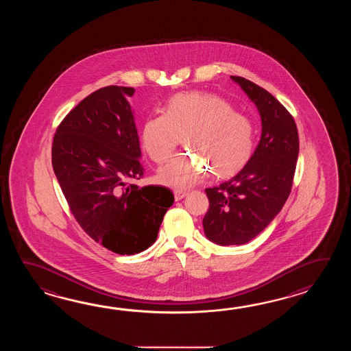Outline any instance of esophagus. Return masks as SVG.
<instances>
[{"mask_svg":"<svg viewBox=\"0 0 351 351\" xmlns=\"http://www.w3.org/2000/svg\"><path fill=\"white\" fill-rule=\"evenodd\" d=\"M186 195V192H183V191H174V198H176V201L183 199Z\"/></svg>","mask_w":351,"mask_h":351,"instance_id":"obj_1","label":"esophagus"}]
</instances>
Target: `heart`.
Listing matches in <instances>:
<instances>
[{
  "label": "heart",
  "instance_id": "1",
  "mask_svg": "<svg viewBox=\"0 0 351 351\" xmlns=\"http://www.w3.org/2000/svg\"><path fill=\"white\" fill-rule=\"evenodd\" d=\"M182 136L195 154L176 156L159 171L160 182L176 189L201 183L212 169L217 176L237 172L254 152L251 119L208 91L177 94L167 101L165 114L143 124V148L158 165L172 156Z\"/></svg>",
  "mask_w": 351,
  "mask_h": 351
}]
</instances>
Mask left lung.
Returning a JSON list of instances; mask_svg holds the SVG:
<instances>
[{
    "instance_id": "1",
    "label": "left lung",
    "mask_w": 351,
    "mask_h": 351,
    "mask_svg": "<svg viewBox=\"0 0 351 351\" xmlns=\"http://www.w3.org/2000/svg\"><path fill=\"white\" fill-rule=\"evenodd\" d=\"M261 117V139L246 165L219 186L207 188L206 237L221 246L245 245L260 234L291 192L298 157V128L291 114L267 90L231 76Z\"/></svg>"
}]
</instances>
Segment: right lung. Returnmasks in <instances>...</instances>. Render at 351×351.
<instances>
[{
    "mask_svg": "<svg viewBox=\"0 0 351 351\" xmlns=\"http://www.w3.org/2000/svg\"><path fill=\"white\" fill-rule=\"evenodd\" d=\"M135 90L105 86L85 97L61 121L53 142V168L70 210L82 230L118 254L152 246L174 202L165 186L139 188L141 145Z\"/></svg>",
    "mask_w": 351,
    "mask_h": 351,
    "instance_id": "right-lung-1",
    "label": "right lung"
}]
</instances>
